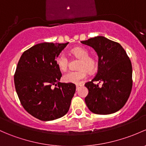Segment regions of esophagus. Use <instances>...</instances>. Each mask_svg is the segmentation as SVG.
I'll use <instances>...</instances> for the list:
<instances>
[{"label": "esophagus", "instance_id": "34e87169", "mask_svg": "<svg viewBox=\"0 0 146 146\" xmlns=\"http://www.w3.org/2000/svg\"><path fill=\"white\" fill-rule=\"evenodd\" d=\"M82 85H76V90H78L81 87H82Z\"/></svg>", "mask_w": 146, "mask_h": 146}]
</instances>
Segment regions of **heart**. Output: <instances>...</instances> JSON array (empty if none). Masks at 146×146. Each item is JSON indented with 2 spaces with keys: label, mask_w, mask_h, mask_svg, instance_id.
Masks as SVG:
<instances>
[{
  "label": "heart",
  "mask_w": 146,
  "mask_h": 146,
  "mask_svg": "<svg viewBox=\"0 0 146 146\" xmlns=\"http://www.w3.org/2000/svg\"><path fill=\"white\" fill-rule=\"evenodd\" d=\"M70 52L72 55L80 59L78 65V70L69 71L63 77L64 82L68 83L80 84L87 77V71L92 73L96 69L97 62L94 58L89 56V52L82 47H76L71 49ZM56 64L61 71H66L68 67L69 60L64 54H61L56 58Z\"/></svg>",
  "instance_id": "b5f03b06"
}]
</instances>
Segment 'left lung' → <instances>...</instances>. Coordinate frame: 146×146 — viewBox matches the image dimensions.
<instances>
[{
  "instance_id": "8db88e82",
  "label": "left lung",
  "mask_w": 146,
  "mask_h": 146,
  "mask_svg": "<svg viewBox=\"0 0 146 146\" xmlns=\"http://www.w3.org/2000/svg\"><path fill=\"white\" fill-rule=\"evenodd\" d=\"M81 42L93 47L99 56L96 76L85 84L89 90L86 105L95 114L115 113L125 106L131 94V61L122 46L105 37L96 36ZM95 81L102 85H96Z\"/></svg>"
}]
</instances>
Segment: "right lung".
Returning <instances> with one entry per match:
<instances>
[{"label": "right lung", "instance_id": "add662e5", "mask_svg": "<svg viewBox=\"0 0 146 146\" xmlns=\"http://www.w3.org/2000/svg\"><path fill=\"white\" fill-rule=\"evenodd\" d=\"M68 43L37 44L22 54L17 64L14 80L18 97L24 109L40 120L65 115L76 92L75 84L59 82L62 75L56 64Z\"/></svg>", "mask_w": 146, "mask_h": 146}]
</instances>
